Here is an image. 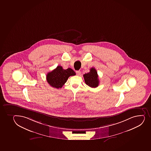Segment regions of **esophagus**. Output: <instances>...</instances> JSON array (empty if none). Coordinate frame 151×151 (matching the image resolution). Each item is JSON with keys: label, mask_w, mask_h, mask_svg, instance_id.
<instances>
[{"label": "esophagus", "mask_w": 151, "mask_h": 151, "mask_svg": "<svg viewBox=\"0 0 151 151\" xmlns=\"http://www.w3.org/2000/svg\"><path fill=\"white\" fill-rule=\"evenodd\" d=\"M76 74L77 75H78V76L80 75L81 74V72L80 71H76Z\"/></svg>", "instance_id": "34e87169"}]
</instances>
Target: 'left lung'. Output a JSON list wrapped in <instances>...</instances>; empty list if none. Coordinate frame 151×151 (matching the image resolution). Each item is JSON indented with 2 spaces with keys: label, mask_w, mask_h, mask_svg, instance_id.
I'll return each instance as SVG.
<instances>
[{
  "label": "left lung",
  "mask_w": 151,
  "mask_h": 151,
  "mask_svg": "<svg viewBox=\"0 0 151 151\" xmlns=\"http://www.w3.org/2000/svg\"><path fill=\"white\" fill-rule=\"evenodd\" d=\"M84 80L86 85L91 88H96L99 85V80L96 70L95 68H91L89 73L83 75Z\"/></svg>",
  "instance_id": "left-lung-1"
}]
</instances>
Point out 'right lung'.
<instances>
[{
  "mask_svg": "<svg viewBox=\"0 0 151 151\" xmlns=\"http://www.w3.org/2000/svg\"><path fill=\"white\" fill-rule=\"evenodd\" d=\"M76 73L71 68L64 70L61 66H58L47 75V82L51 87L56 89L61 88L71 76H74Z\"/></svg>",
  "mask_w": 151,
  "mask_h": 151,
  "instance_id": "1",
  "label": "right lung"
}]
</instances>
